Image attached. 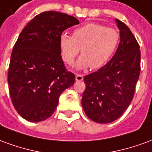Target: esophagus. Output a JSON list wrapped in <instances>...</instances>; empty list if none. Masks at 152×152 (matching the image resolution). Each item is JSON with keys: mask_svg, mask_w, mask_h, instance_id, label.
Returning a JSON list of instances; mask_svg holds the SVG:
<instances>
[{"mask_svg": "<svg viewBox=\"0 0 152 152\" xmlns=\"http://www.w3.org/2000/svg\"><path fill=\"white\" fill-rule=\"evenodd\" d=\"M84 79V77H83L82 75H80V74H76V81H81Z\"/></svg>", "mask_w": 152, "mask_h": 152, "instance_id": "esophagus-1", "label": "esophagus"}]
</instances>
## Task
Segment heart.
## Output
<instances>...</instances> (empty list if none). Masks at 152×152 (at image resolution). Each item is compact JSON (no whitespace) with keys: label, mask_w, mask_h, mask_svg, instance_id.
I'll list each match as a JSON object with an SVG mask.
<instances>
[{"label":"heart","mask_w":152,"mask_h":152,"mask_svg":"<svg viewBox=\"0 0 152 152\" xmlns=\"http://www.w3.org/2000/svg\"><path fill=\"white\" fill-rule=\"evenodd\" d=\"M121 40L117 30L96 23L76 28L71 37L63 33L59 37L61 56L66 64H72L78 53L82 55L76 64L78 69L90 66L97 69L105 65L114 54Z\"/></svg>","instance_id":"1"}]
</instances>
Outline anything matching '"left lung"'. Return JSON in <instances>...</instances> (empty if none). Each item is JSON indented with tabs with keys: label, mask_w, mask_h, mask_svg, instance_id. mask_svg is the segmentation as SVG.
Listing matches in <instances>:
<instances>
[{
	"label": "left lung",
	"mask_w": 152,
	"mask_h": 152,
	"mask_svg": "<svg viewBox=\"0 0 152 152\" xmlns=\"http://www.w3.org/2000/svg\"><path fill=\"white\" fill-rule=\"evenodd\" d=\"M115 22L121 40L115 55L97 72L84 77L83 109L90 120L100 124L111 123L124 113L134 98L140 74L139 45L124 23Z\"/></svg>",
	"instance_id": "obj_1"
}]
</instances>
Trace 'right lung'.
<instances>
[{
  "instance_id": "add662e5",
  "label": "right lung",
  "mask_w": 152,
  "mask_h": 152,
  "mask_svg": "<svg viewBox=\"0 0 152 152\" xmlns=\"http://www.w3.org/2000/svg\"><path fill=\"white\" fill-rule=\"evenodd\" d=\"M79 20L57 11L37 15L15 43L8 71L12 103L22 117L40 122L52 115L61 94L74 85L61 56L59 37Z\"/></svg>"
}]
</instances>
